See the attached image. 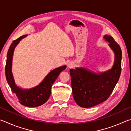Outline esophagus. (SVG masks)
Returning <instances> with one entry per match:
<instances>
[{
  "label": "esophagus",
  "instance_id": "1",
  "mask_svg": "<svg viewBox=\"0 0 131 131\" xmlns=\"http://www.w3.org/2000/svg\"><path fill=\"white\" fill-rule=\"evenodd\" d=\"M74 66V64L73 62H69L68 63V67L69 68H72Z\"/></svg>",
  "mask_w": 131,
  "mask_h": 131
}]
</instances>
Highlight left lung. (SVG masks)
I'll use <instances>...</instances> for the list:
<instances>
[{
    "instance_id": "1",
    "label": "left lung",
    "mask_w": 131,
    "mask_h": 131,
    "mask_svg": "<svg viewBox=\"0 0 131 131\" xmlns=\"http://www.w3.org/2000/svg\"><path fill=\"white\" fill-rule=\"evenodd\" d=\"M115 55L114 65L105 72L95 73L84 68L71 69L70 74L73 96L79 106L88 108L108 98L118 82L121 72L122 52L113 37L105 35Z\"/></svg>"
}]
</instances>
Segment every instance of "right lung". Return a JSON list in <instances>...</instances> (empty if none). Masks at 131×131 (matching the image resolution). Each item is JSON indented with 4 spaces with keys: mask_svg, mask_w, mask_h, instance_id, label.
<instances>
[{
    "mask_svg": "<svg viewBox=\"0 0 131 131\" xmlns=\"http://www.w3.org/2000/svg\"><path fill=\"white\" fill-rule=\"evenodd\" d=\"M26 36V35H24L15 40L8 48L5 67L6 77L8 85L12 88V91L16 95L21 105L26 107H37L47 101L51 92L52 84L56 80L59 73L65 69L66 66H61L51 71L41 83L34 88L22 89L18 87L15 83L12 71L13 52L19 41Z\"/></svg>",
    "mask_w": 131,
    "mask_h": 131,
    "instance_id": "obj_1",
    "label": "right lung"
}]
</instances>
